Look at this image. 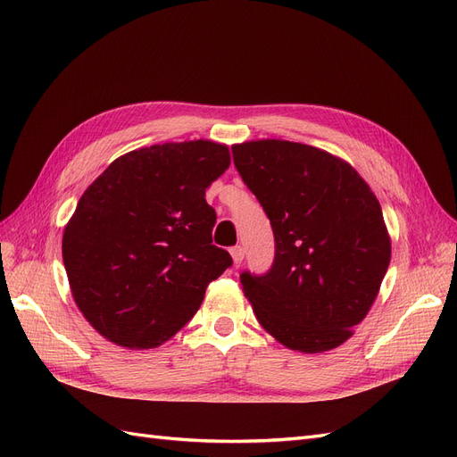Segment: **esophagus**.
Returning a JSON list of instances; mask_svg holds the SVG:
<instances>
[{
    "mask_svg": "<svg viewBox=\"0 0 457 457\" xmlns=\"http://www.w3.org/2000/svg\"><path fill=\"white\" fill-rule=\"evenodd\" d=\"M230 255H232L234 262H237V265H240V262L244 261V247H242V245L230 247Z\"/></svg>",
    "mask_w": 457,
    "mask_h": 457,
    "instance_id": "1",
    "label": "esophagus"
}]
</instances>
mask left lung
Listing matches in <instances>:
<instances>
[{"label":"left lung","instance_id":"obj_1","mask_svg":"<svg viewBox=\"0 0 457 457\" xmlns=\"http://www.w3.org/2000/svg\"><path fill=\"white\" fill-rule=\"evenodd\" d=\"M274 234L267 272L240 282L259 324L286 347L322 353L364 320L391 261L381 205L349 163L289 141L232 146Z\"/></svg>","mask_w":457,"mask_h":457}]
</instances>
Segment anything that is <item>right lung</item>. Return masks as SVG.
Here are the masks:
<instances>
[{
	"mask_svg": "<svg viewBox=\"0 0 457 457\" xmlns=\"http://www.w3.org/2000/svg\"><path fill=\"white\" fill-rule=\"evenodd\" d=\"M228 165L225 145H154L114 160L79 198L62 261L76 305L108 341L158 347L232 265L212 244L217 215L204 198Z\"/></svg>",
	"mask_w": 457,
	"mask_h": 457,
	"instance_id": "1",
	"label": "right lung"
}]
</instances>
